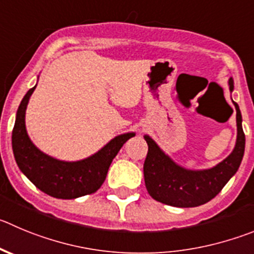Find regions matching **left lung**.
I'll list each match as a JSON object with an SVG mask.
<instances>
[{
  "mask_svg": "<svg viewBox=\"0 0 254 254\" xmlns=\"http://www.w3.org/2000/svg\"><path fill=\"white\" fill-rule=\"evenodd\" d=\"M229 91L233 92L234 81L228 80ZM236 108L237 140L232 153L217 165L208 169H188L182 167L164 153L155 140L144 135L148 143V155L144 162V181L151 198L178 208H191L205 204L219 193L237 173L245 155L246 136L242 127V114Z\"/></svg>",
  "mask_w": 254,
  "mask_h": 254,
  "instance_id": "left-lung-1",
  "label": "left lung"
}]
</instances>
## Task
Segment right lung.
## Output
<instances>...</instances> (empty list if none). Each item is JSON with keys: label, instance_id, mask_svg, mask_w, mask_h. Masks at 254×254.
<instances>
[{"label": "right lung", "instance_id": "obj_1", "mask_svg": "<svg viewBox=\"0 0 254 254\" xmlns=\"http://www.w3.org/2000/svg\"><path fill=\"white\" fill-rule=\"evenodd\" d=\"M35 87L36 85L26 92L16 113L12 150L18 168L36 188L54 198L75 199L95 193L105 181L116 154L130 138L135 136V132L118 135L85 159L76 162L56 159L40 150L26 130V109Z\"/></svg>", "mask_w": 254, "mask_h": 254}]
</instances>
